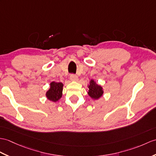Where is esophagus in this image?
Segmentation results:
<instances>
[{"label": "esophagus", "instance_id": "obj_1", "mask_svg": "<svg viewBox=\"0 0 156 156\" xmlns=\"http://www.w3.org/2000/svg\"><path fill=\"white\" fill-rule=\"evenodd\" d=\"M70 80L71 81H77L78 80V78L77 76H76L75 74H71L70 76Z\"/></svg>", "mask_w": 156, "mask_h": 156}]
</instances>
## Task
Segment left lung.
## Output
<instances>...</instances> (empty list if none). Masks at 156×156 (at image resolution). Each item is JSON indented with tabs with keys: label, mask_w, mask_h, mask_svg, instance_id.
<instances>
[{
	"label": "left lung",
	"mask_w": 156,
	"mask_h": 156,
	"mask_svg": "<svg viewBox=\"0 0 156 156\" xmlns=\"http://www.w3.org/2000/svg\"><path fill=\"white\" fill-rule=\"evenodd\" d=\"M88 89V95L94 100L99 99L100 97L102 96L104 94L102 87L98 84H97L94 80H91L90 81Z\"/></svg>",
	"instance_id": "8db88e82"
}]
</instances>
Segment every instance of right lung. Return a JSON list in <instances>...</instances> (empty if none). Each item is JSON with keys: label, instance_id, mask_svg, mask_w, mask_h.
<instances>
[{"label": "right lung", "instance_id": "add662e5", "mask_svg": "<svg viewBox=\"0 0 156 156\" xmlns=\"http://www.w3.org/2000/svg\"><path fill=\"white\" fill-rule=\"evenodd\" d=\"M50 87L46 93V96L49 100L56 102L62 96L63 84L62 82H52L50 83Z\"/></svg>", "mask_w": 156, "mask_h": 156}]
</instances>
